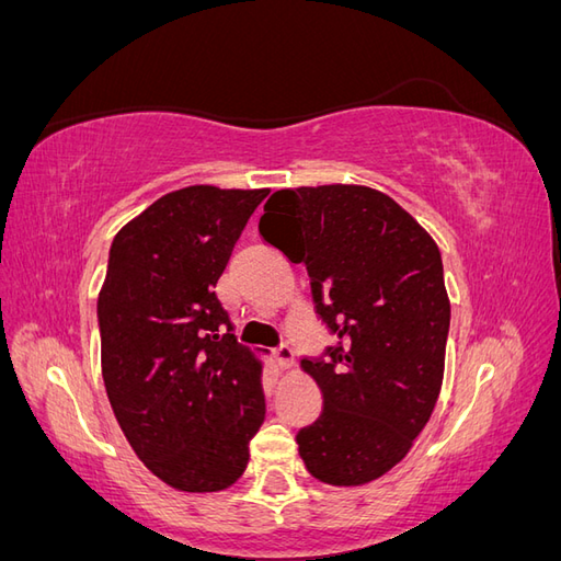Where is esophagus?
<instances>
[{"label": "esophagus", "mask_w": 561, "mask_h": 561, "mask_svg": "<svg viewBox=\"0 0 561 561\" xmlns=\"http://www.w3.org/2000/svg\"><path fill=\"white\" fill-rule=\"evenodd\" d=\"M274 358H276V363H278V367L280 369H287L290 367L293 363H295V351L290 348V346H278L276 351H274Z\"/></svg>", "instance_id": "obj_1"}]
</instances>
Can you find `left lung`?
Instances as JSON below:
<instances>
[{
    "mask_svg": "<svg viewBox=\"0 0 561 561\" xmlns=\"http://www.w3.org/2000/svg\"><path fill=\"white\" fill-rule=\"evenodd\" d=\"M264 243L307 266L316 318L334 346L307 355L322 412L297 433L316 480L381 478L426 426L443 386L449 299L439 250L393 198L367 186L271 194Z\"/></svg>",
    "mask_w": 561,
    "mask_h": 561,
    "instance_id": "1",
    "label": "left lung"
}]
</instances>
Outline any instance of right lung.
I'll return each instance as SVG.
<instances>
[{"mask_svg": "<svg viewBox=\"0 0 561 561\" xmlns=\"http://www.w3.org/2000/svg\"><path fill=\"white\" fill-rule=\"evenodd\" d=\"M266 196L186 186L110 248L98 299L107 398L133 451L180 491L239 480L264 423L262 365L227 332L215 285Z\"/></svg>", "mask_w": 561, "mask_h": 561, "instance_id": "1", "label": "right lung"}]
</instances>
